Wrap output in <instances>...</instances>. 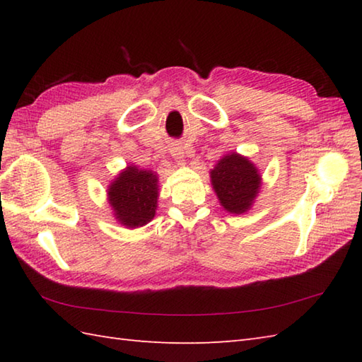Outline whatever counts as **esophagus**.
I'll list each match as a JSON object with an SVG mask.
<instances>
[{"label":"esophagus","instance_id":"obj_1","mask_svg":"<svg viewBox=\"0 0 362 362\" xmlns=\"http://www.w3.org/2000/svg\"><path fill=\"white\" fill-rule=\"evenodd\" d=\"M169 153H171L173 158L177 161V165L185 163V152H183V146L180 143L171 144V149H169Z\"/></svg>","mask_w":362,"mask_h":362}]
</instances>
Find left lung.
<instances>
[{
  "label": "left lung",
  "mask_w": 362,
  "mask_h": 362,
  "mask_svg": "<svg viewBox=\"0 0 362 362\" xmlns=\"http://www.w3.org/2000/svg\"><path fill=\"white\" fill-rule=\"evenodd\" d=\"M214 193L224 210L243 214L253 205L261 187L258 168L247 157L230 152L210 171Z\"/></svg>",
  "instance_id": "left-lung-1"
}]
</instances>
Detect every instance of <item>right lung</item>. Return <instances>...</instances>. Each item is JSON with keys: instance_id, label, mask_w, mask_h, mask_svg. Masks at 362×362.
<instances>
[{"instance_id": "1", "label": "right lung", "mask_w": 362, "mask_h": 362, "mask_svg": "<svg viewBox=\"0 0 362 362\" xmlns=\"http://www.w3.org/2000/svg\"><path fill=\"white\" fill-rule=\"evenodd\" d=\"M113 216L121 226L138 228L156 216L158 199V175L134 165L117 175L107 189Z\"/></svg>"}]
</instances>
